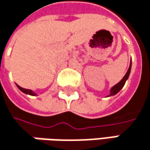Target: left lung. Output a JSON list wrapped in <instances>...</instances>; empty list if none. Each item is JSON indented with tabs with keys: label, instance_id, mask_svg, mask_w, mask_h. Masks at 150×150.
Masks as SVG:
<instances>
[{
	"label": "left lung",
	"instance_id": "1",
	"mask_svg": "<svg viewBox=\"0 0 150 150\" xmlns=\"http://www.w3.org/2000/svg\"><path fill=\"white\" fill-rule=\"evenodd\" d=\"M130 70H131V62H130V64H129V69H128V71H127V73H126V75H124V77L117 83V84H115L114 87H112V88L110 89V94H109V96H114V95H115V94H117L122 88H123V86H124V84H125V82H126V81L128 80V78H129V74H130Z\"/></svg>",
	"mask_w": 150,
	"mask_h": 150
}]
</instances>
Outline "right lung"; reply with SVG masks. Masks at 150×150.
I'll return each instance as SVG.
<instances>
[{
    "label": "right lung",
    "mask_w": 150,
    "mask_h": 150,
    "mask_svg": "<svg viewBox=\"0 0 150 150\" xmlns=\"http://www.w3.org/2000/svg\"><path fill=\"white\" fill-rule=\"evenodd\" d=\"M17 87H18V88L21 90V91H22L23 93H25V94H27V95H30V96H35L36 94L35 93H34L32 90H30V89H27V88H21V87H20L19 85H17Z\"/></svg>",
    "instance_id": "1"
}]
</instances>
